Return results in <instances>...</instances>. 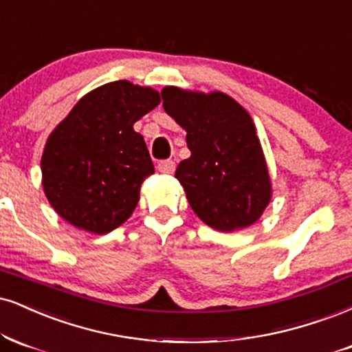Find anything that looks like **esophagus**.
Returning <instances> with one entry per match:
<instances>
[{"instance_id":"34e87169","label":"esophagus","mask_w":352,"mask_h":352,"mask_svg":"<svg viewBox=\"0 0 352 352\" xmlns=\"http://www.w3.org/2000/svg\"><path fill=\"white\" fill-rule=\"evenodd\" d=\"M157 168L162 173H173V170H175V162L173 160H162V162H159Z\"/></svg>"}]
</instances>
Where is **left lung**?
<instances>
[{
	"label": "left lung",
	"instance_id": "obj_1",
	"mask_svg": "<svg viewBox=\"0 0 352 352\" xmlns=\"http://www.w3.org/2000/svg\"><path fill=\"white\" fill-rule=\"evenodd\" d=\"M164 109L187 131L192 155L175 170L198 218L218 231L251 226L272 198L264 151L251 114L223 91L165 87Z\"/></svg>",
	"mask_w": 352,
	"mask_h": 352
}]
</instances>
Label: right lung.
Wrapping results in <instances>:
<instances>
[{
	"label": "right lung",
	"instance_id": "obj_1",
	"mask_svg": "<svg viewBox=\"0 0 352 352\" xmlns=\"http://www.w3.org/2000/svg\"><path fill=\"white\" fill-rule=\"evenodd\" d=\"M160 103L159 91L118 80L78 100L45 142L42 188L52 208L78 230L107 234L128 219L142 182L154 173L134 122Z\"/></svg>",
	"mask_w": 352,
	"mask_h": 352
}]
</instances>
